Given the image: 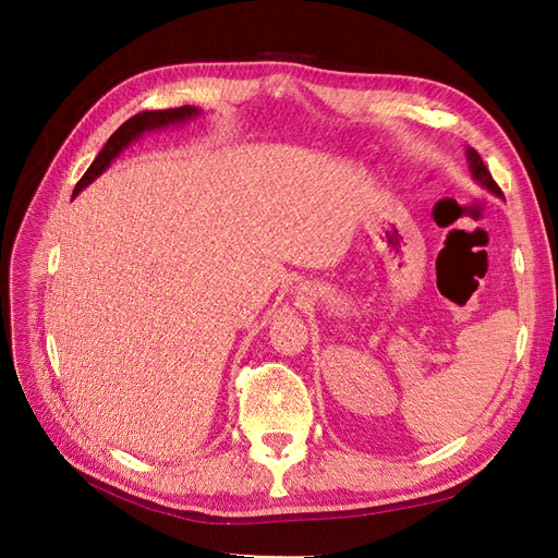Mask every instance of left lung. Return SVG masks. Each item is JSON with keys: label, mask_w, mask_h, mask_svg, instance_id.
Returning a JSON list of instances; mask_svg holds the SVG:
<instances>
[{"label": "left lung", "mask_w": 558, "mask_h": 558, "mask_svg": "<svg viewBox=\"0 0 558 558\" xmlns=\"http://www.w3.org/2000/svg\"><path fill=\"white\" fill-rule=\"evenodd\" d=\"M465 156H468V165H470V172H472V179H475L477 183H482L486 191H492L494 195H498V197H502V191L498 189V183L494 181V177H492V172L486 170V165H484V160L480 158V154L475 148H468L465 150Z\"/></svg>", "instance_id": "8db88e82"}]
</instances>
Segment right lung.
Wrapping results in <instances>:
<instances>
[{
  "mask_svg": "<svg viewBox=\"0 0 558 558\" xmlns=\"http://www.w3.org/2000/svg\"><path fill=\"white\" fill-rule=\"evenodd\" d=\"M199 111L195 109V107H179V109H165V111H142V113H137V116H132V118H128V121L118 128L111 137H109V142L105 144V148L99 150L97 154V158L93 160V165L88 167L86 170V174L81 177V181L76 183V189H74V195H78L83 189H86L88 183H93L99 174H102L107 167L111 165V160L121 154V150L128 146V144H132L134 140H140L144 132H150V130H162V128H167V125H177V123H183V121H189V118H193V116H197Z\"/></svg>",
  "mask_w": 558,
  "mask_h": 558,
  "instance_id": "obj_1",
  "label": "right lung"
}]
</instances>
